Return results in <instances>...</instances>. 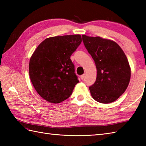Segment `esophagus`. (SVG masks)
Wrapping results in <instances>:
<instances>
[{"mask_svg": "<svg viewBox=\"0 0 146 146\" xmlns=\"http://www.w3.org/2000/svg\"><path fill=\"white\" fill-rule=\"evenodd\" d=\"M85 78V75H82L80 76V78H81V80H83Z\"/></svg>", "mask_w": 146, "mask_h": 146, "instance_id": "1", "label": "esophagus"}]
</instances>
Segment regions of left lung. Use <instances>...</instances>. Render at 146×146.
<instances>
[{
	"instance_id": "1",
	"label": "left lung",
	"mask_w": 146,
	"mask_h": 146,
	"mask_svg": "<svg viewBox=\"0 0 146 146\" xmlns=\"http://www.w3.org/2000/svg\"><path fill=\"white\" fill-rule=\"evenodd\" d=\"M82 39L97 67V79L89 87L92 97L102 104L115 101L126 90L131 79V68L124 52L109 39L86 35Z\"/></svg>"
}]
</instances>
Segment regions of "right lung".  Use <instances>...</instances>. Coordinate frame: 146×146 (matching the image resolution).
I'll use <instances>...</instances> for the list:
<instances>
[{
  "mask_svg": "<svg viewBox=\"0 0 146 146\" xmlns=\"http://www.w3.org/2000/svg\"><path fill=\"white\" fill-rule=\"evenodd\" d=\"M81 42L79 35L51 37L44 40L31 57V81L46 101L60 103L72 94L79 81L70 56Z\"/></svg>",
  "mask_w": 146,
  "mask_h": 146,
  "instance_id": "right-lung-1",
  "label": "right lung"
}]
</instances>
